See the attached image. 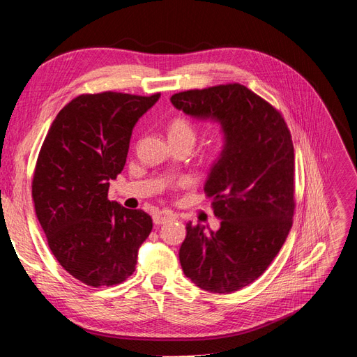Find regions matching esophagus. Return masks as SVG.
I'll use <instances>...</instances> for the list:
<instances>
[{
  "label": "esophagus",
  "instance_id": "34e87169",
  "mask_svg": "<svg viewBox=\"0 0 357 357\" xmlns=\"http://www.w3.org/2000/svg\"><path fill=\"white\" fill-rule=\"evenodd\" d=\"M152 218H153L155 225H162L169 220H173V218H175V214L170 211H166V209H162V211H155Z\"/></svg>",
  "mask_w": 357,
  "mask_h": 357
}]
</instances>
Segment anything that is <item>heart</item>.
<instances>
[{"label": "heart", "mask_w": 357, "mask_h": 357, "mask_svg": "<svg viewBox=\"0 0 357 357\" xmlns=\"http://www.w3.org/2000/svg\"><path fill=\"white\" fill-rule=\"evenodd\" d=\"M169 135L170 140H190L195 143V125L185 117H175L169 125Z\"/></svg>", "instance_id": "heart-1"}]
</instances>
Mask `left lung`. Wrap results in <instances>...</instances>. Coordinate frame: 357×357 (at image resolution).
Masks as SVG:
<instances>
[{
	"label": "left lung",
	"mask_w": 357,
	"mask_h": 357,
	"mask_svg": "<svg viewBox=\"0 0 357 357\" xmlns=\"http://www.w3.org/2000/svg\"><path fill=\"white\" fill-rule=\"evenodd\" d=\"M170 100L225 132L205 182L220 229L187 223L179 261L199 288L229 294L268 268L289 234L296 208L291 132L276 108L238 83L179 91Z\"/></svg>",
	"instance_id": "1"
}]
</instances>
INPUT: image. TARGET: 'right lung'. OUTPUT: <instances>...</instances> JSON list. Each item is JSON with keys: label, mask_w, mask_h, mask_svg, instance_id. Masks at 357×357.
I'll use <instances>...</instances> for the list:
<instances>
[{"label": "right lung", "mask_w": 357, "mask_h": 357, "mask_svg": "<svg viewBox=\"0 0 357 357\" xmlns=\"http://www.w3.org/2000/svg\"><path fill=\"white\" fill-rule=\"evenodd\" d=\"M160 99L117 91L79 95L60 109L36 162V215L60 266L89 287H112L135 271L152 218L108 200L123 170L132 128Z\"/></svg>", "instance_id": "obj_1"}]
</instances>
